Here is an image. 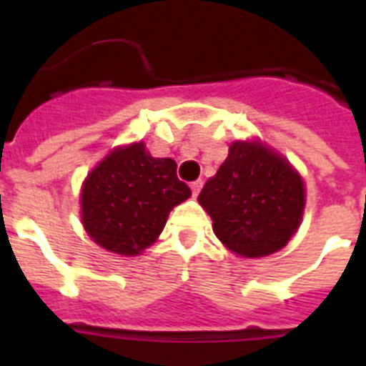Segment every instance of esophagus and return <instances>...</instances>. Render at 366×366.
Instances as JSON below:
<instances>
[{"label":"esophagus","instance_id":"34e87169","mask_svg":"<svg viewBox=\"0 0 366 366\" xmlns=\"http://www.w3.org/2000/svg\"><path fill=\"white\" fill-rule=\"evenodd\" d=\"M189 188H192V194H194V197H197L201 192V188H203V182H201V180H195V182L189 184Z\"/></svg>","mask_w":366,"mask_h":366}]
</instances>
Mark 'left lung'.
<instances>
[{
  "label": "left lung",
  "mask_w": 366,
  "mask_h": 366,
  "mask_svg": "<svg viewBox=\"0 0 366 366\" xmlns=\"http://www.w3.org/2000/svg\"><path fill=\"white\" fill-rule=\"evenodd\" d=\"M199 203L214 234L247 258L277 252L295 235L304 212V182L289 161L260 144L235 142Z\"/></svg>",
  "instance_id": "8db88e82"
}]
</instances>
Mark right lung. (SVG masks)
I'll list each match as a JSON object with an SVG mask.
<instances>
[{
    "instance_id": "add662e5",
    "label": "right lung",
    "mask_w": 366,
    "mask_h": 366,
    "mask_svg": "<svg viewBox=\"0 0 366 366\" xmlns=\"http://www.w3.org/2000/svg\"><path fill=\"white\" fill-rule=\"evenodd\" d=\"M192 195L171 157H152L142 142L112 152L87 177L81 217L94 243L138 254L163 232L172 207Z\"/></svg>"
}]
</instances>
